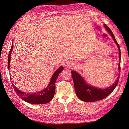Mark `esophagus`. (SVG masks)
<instances>
[{
    "instance_id": "1",
    "label": "esophagus",
    "mask_w": 129,
    "mask_h": 129,
    "mask_svg": "<svg viewBox=\"0 0 129 129\" xmlns=\"http://www.w3.org/2000/svg\"><path fill=\"white\" fill-rule=\"evenodd\" d=\"M64 66L65 67H68V68H70V67L72 66V64L70 62H69V61H66V62L64 63Z\"/></svg>"
}]
</instances>
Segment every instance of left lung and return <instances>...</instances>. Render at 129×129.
I'll use <instances>...</instances> for the list:
<instances>
[{
  "label": "left lung",
  "instance_id": "8db88e82",
  "mask_svg": "<svg viewBox=\"0 0 129 129\" xmlns=\"http://www.w3.org/2000/svg\"><path fill=\"white\" fill-rule=\"evenodd\" d=\"M104 28L111 36L119 49V63L118 70L120 71L121 60V52L120 46L117 43L112 32L111 31L109 28H108L106 24H104ZM71 73L72 74L74 88H75L76 95L79 99L85 101V102H93V101L102 100L107 97L108 95H109L117 86L120 76L119 75L116 82L113 84V85L107 87V88L103 89L99 88L87 84L84 78L82 76H81L80 74L77 72L74 71H72Z\"/></svg>",
  "mask_w": 129,
  "mask_h": 129
}]
</instances>
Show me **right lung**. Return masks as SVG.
<instances>
[{"instance_id":"right-lung-1","label":"right lung","mask_w":129,"mask_h":129,"mask_svg":"<svg viewBox=\"0 0 129 129\" xmlns=\"http://www.w3.org/2000/svg\"><path fill=\"white\" fill-rule=\"evenodd\" d=\"M13 46V42L11 45V47L9 53L8 59V69H10V59L11 54L12 53ZM64 68L62 66H60L58 69H57L54 73L50 82L45 88L41 91H38L36 92L26 93L19 90L14 84L12 83V86L15 89V92L23 100L26 102L32 104H45L49 103L53 99L55 91V82L59 74L63 71Z\"/></svg>"}]
</instances>
